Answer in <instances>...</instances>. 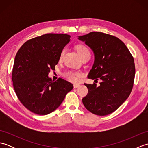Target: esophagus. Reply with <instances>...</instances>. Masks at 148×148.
Segmentation results:
<instances>
[{
	"label": "esophagus",
	"mask_w": 148,
	"mask_h": 148,
	"mask_svg": "<svg viewBox=\"0 0 148 148\" xmlns=\"http://www.w3.org/2000/svg\"><path fill=\"white\" fill-rule=\"evenodd\" d=\"M74 88H77V87H79V86H80V84H74Z\"/></svg>",
	"instance_id": "esophagus-1"
}]
</instances>
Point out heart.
I'll return each mask as SVG.
<instances>
[{
  "mask_svg": "<svg viewBox=\"0 0 148 148\" xmlns=\"http://www.w3.org/2000/svg\"><path fill=\"white\" fill-rule=\"evenodd\" d=\"M76 50L77 51V53L79 54V55L81 56H82L83 55L86 54V53H90L88 48H87L86 46L83 45H79L76 46ZM65 53V50H62L60 53V60H62L63 56L64 55ZM80 75L79 73H77V72H68L66 73L65 74V77L67 78V79L72 81L73 83H76L77 82L78 79L77 76Z\"/></svg>",
  "mask_w": 148,
  "mask_h": 148,
  "instance_id": "b5f03b06",
  "label": "heart"
}]
</instances>
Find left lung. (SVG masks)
<instances>
[{
  "label": "left lung",
  "mask_w": 148,
  "mask_h": 148,
  "mask_svg": "<svg viewBox=\"0 0 148 148\" xmlns=\"http://www.w3.org/2000/svg\"><path fill=\"white\" fill-rule=\"evenodd\" d=\"M93 51L95 60L88 77L97 84L84 83L88 89L82 101L90 112L106 116L115 111L129 97L136 73L134 60L118 37L99 32L78 37Z\"/></svg>",
  "instance_id": "obj_1"
}]
</instances>
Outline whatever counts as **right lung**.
<instances>
[{"label": "right lung", "instance_id": "add662e5", "mask_svg": "<svg viewBox=\"0 0 148 148\" xmlns=\"http://www.w3.org/2000/svg\"><path fill=\"white\" fill-rule=\"evenodd\" d=\"M70 37L64 34L36 37L25 42L16 55L12 72L15 93L22 104L35 114L54 111L73 88L67 81L58 78L53 81L48 77Z\"/></svg>", "mask_w": 148, "mask_h": 148}]
</instances>
